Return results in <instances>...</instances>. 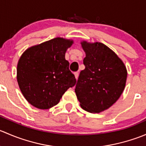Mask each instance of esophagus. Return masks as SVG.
<instances>
[{"instance_id":"esophagus-1","label":"esophagus","mask_w":146,"mask_h":146,"mask_svg":"<svg viewBox=\"0 0 146 146\" xmlns=\"http://www.w3.org/2000/svg\"><path fill=\"white\" fill-rule=\"evenodd\" d=\"M74 75H75V77H76V78L78 79V72H75Z\"/></svg>"}]
</instances>
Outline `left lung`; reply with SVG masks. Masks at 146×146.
Returning a JSON list of instances; mask_svg holds the SVG:
<instances>
[{"label": "left lung", "instance_id": "1", "mask_svg": "<svg viewBox=\"0 0 146 146\" xmlns=\"http://www.w3.org/2000/svg\"><path fill=\"white\" fill-rule=\"evenodd\" d=\"M81 45L85 52V68L80 71L75 92L83 110L100 113L120 98L127 70L118 56L104 44L82 41Z\"/></svg>", "mask_w": 146, "mask_h": 146}]
</instances>
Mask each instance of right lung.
Instances as JSON below:
<instances>
[{"label": "right lung", "mask_w": 146, "mask_h": 146, "mask_svg": "<svg viewBox=\"0 0 146 146\" xmlns=\"http://www.w3.org/2000/svg\"><path fill=\"white\" fill-rule=\"evenodd\" d=\"M73 41L56 37L27 48L17 67L19 87L34 107L47 110L59 102L69 88L76 85L75 76L65 58Z\"/></svg>", "instance_id": "1"}]
</instances>
